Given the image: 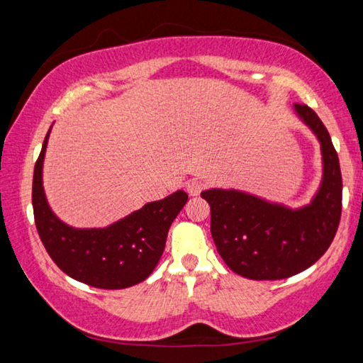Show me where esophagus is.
Wrapping results in <instances>:
<instances>
[{"instance_id":"obj_1","label":"esophagus","mask_w":363,"mask_h":363,"mask_svg":"<svg viewBox=\"0 0 363 363\" xmlns=\"http://www.w3.org/2000/svg\"><path fill=\"white\" fill-rule=\"evenodd\" d=\"M187 192H189V195H192V196H196L199 195L201 190H203V187H205V184L201 182V181H199V179H190L189 182H187Z\"/></svg>"}]
</instances>
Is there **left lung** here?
<instances>
[{"instance_id":"8db88e82","label":"left lung","mask_w":363,"mask_h":363,"mask_svg":"<svg viewBox=\"0 0 363 363\" xmlns=\"http://www.w3.org/2000/svg\"><path fill=\"white\" fill-rule=\"evenodd\" d=\"M294 113L322 152L320 187L309 203L290 208L235 189L201 192L211 208L218 253L245 279L281 280L303 272L323 256L340 225L342 179L333 143L314 110L294 104Z\"/></svg>"}]
</instances>
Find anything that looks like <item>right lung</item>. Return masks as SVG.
Segmentation results:
<instances>
[{"label":"right lung","instance_id":"add662e5","mask_svg":"<svg viewBox=\"0 0 363 363\" xmlns=\"http://www.w3.org/2000/svg\"><path fill=\"white\" fill-rule=\"evenodd\" d=\"M48 131L33 171V214L48 255L69 277L83 284L121 290L144 281L157 267L168 230L187 203L184 190L145 203L116 223L99 229H77L60 220L49 206L43 187Z\"/></svg>","mask_w":363,"mask_h":363}]
</instances>
